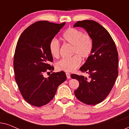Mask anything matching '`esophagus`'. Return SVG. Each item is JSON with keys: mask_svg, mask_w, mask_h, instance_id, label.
I'll list each match as a JSON object with an SVG mask.
<instances>
[{"mask_svg": "<svg viewBox=\"0 0 129 129\" xmlns=\"http://www.w3.org/2000/svg\"><path fill=\"white\" fill-rule=\"evenodd\" d=\"M66 75L67 77V79H70V75L69 73H66Z\"/></svg>", "mask_w": 129, "mask_h": 129, "instance_id": "obj_1", "label": "esophagus"}]
</instances>
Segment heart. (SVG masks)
<instances>
[{"label":"heart","instance_id":"heart-1","mask_svg":"<svg viewBox=\"0 0 129 129\" xmlns=\"http://www.w3.org/2000/svg\"><path fill=\"white\" fill-rule=\"evenodd\" d=\"M61 39L64 42L72 45V54L75 55L69 59L60 60L56 63V68L59 71H73L80 65V58L86 59L90 56L93 50V39L89 34L83 33L80 30L73 27L67 29L63 33ZM49 49L53 57H59L60 43L56 39L50 40Z\"/></svg>","mask_w":129,"mask_h":129}]
</instances>
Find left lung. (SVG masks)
Wrapping results in <instances>:
<instances>
[{
  "label": "left lung",
  "mask_w": 129,
  "mask_h": 129,
  "mask_svg": "<svg viewBox=\"0 0 129 129\" xmlns=\"http://www.w3.org/2000/svg\"><path fill=\"white\" fill-rule=\"evenodd\" d=\"M73 27L85 29L93 42L90 56L80 68L81 72L89 75V78L75 74L70 75L79 82L75 94L77 99L86 105H97L108 96L117 79V49L107 30L94 20L79 21Z\"/></svg>",
  "instance_id": "8db88e82"
}]
</instances>
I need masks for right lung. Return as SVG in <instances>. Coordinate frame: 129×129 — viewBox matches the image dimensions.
<instances>
[{
	"instance_id": "1",
	"label": "right lung",
	"mask_w": 129,
	"mask_h": 129,
	"mask_svg": "<svg viewBox=\"0 0 129 129\" xmlns=\"http://www.w3.org/2000/svg\"><path fill=\"white\" fill-rule=\"evenodd\" d=\"M64 25L65 22H35L24 30L17 43L13 62L15 80L23 98L34 106H42L50 102L58 86L66 79L63 71L53 73L47 78L44 77L47 70H54L49 64L53 61L49 42Z\"/></svg>"
}]
</instances>
